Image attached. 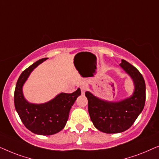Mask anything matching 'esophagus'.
<instances>
[{"label": "esophagus", "mask_w": 159, "mask_h": 159, "mask_svg": "<svg viewBox=\"0 0 159 159\" xmlns=\"http://www.w3.org/2000/svg\"><path fill=\"white\" fill-rule=\"evenodd\" d=\"M88 89V88H87V86H85V85H84V86H81V94H85V92H86V91Z\"/></svg>", "instance_id": "1"}]
</instances>
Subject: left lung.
Segmentation results:
<instances>
[{"label": "left lung", "mask_w": 159, "mask_h": 159, "mask_svg": "<svg viewBox=\"0 0 159 159\" xmlns=\"http://www.w3.org/2000/svg\"><path fill=\"white\" fill-rule=\"evenodd\" d=\"M120 65L134 81L135 89L132 97L118 102H111L99 99L89 92L85 93L93 124L98 130L107 134L129 129L145 106V83L142 74L126 60H122Z\"/></svg>", "instance_id": "obj_1"}]
</instances>
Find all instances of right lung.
I'll use <instances>...</instances> for the list:
<instances>
[{
	"instance_id": "add662e5",
	"label": "right lung",
	"mask_w": 159,
	"mask_h": 159,
	"mask_svg": "<svg viewBox=\"0 0 159 159\" xmlns=\"http://www.w3.org/2000/svg\"><path fill=\"white\" fill-rule=\"evenodd\" d=\"M46 59H41L25 69L19 77L14 91L15 109L23 124L30 132L41 135L56 134L65 127L70 110L81 94L78 88L71 94L61 93L44 104L35 105L26 101L22 94L23 84L33 69Z\"/></svg>"
}]
</instances>
